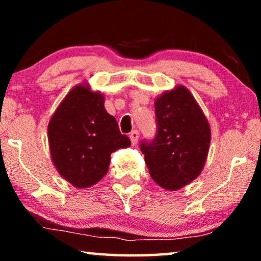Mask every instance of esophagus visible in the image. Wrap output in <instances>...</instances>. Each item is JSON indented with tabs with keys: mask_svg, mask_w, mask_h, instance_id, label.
Returning <instances> with one entry per match:
<instances>
[{
	"mask_svg": "<svg viewBox=\"0 0 261 261\" xmlns=\"http://www.w3.org/2000/svg\"><path fill=\"white\" fill-rule=\"evenodd\" d=\"M129 138H130L132 144H133V145H137V144H138V140H139V132H138V130H133V132H130Z\"/></svg>",
	"mask_w": 261,
	"mask_h": 261,
	"instance_id": "1",
	"label": "esophagus"
}]
</instances>
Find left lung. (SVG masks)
<instances>
[{"instance_id": "8db88e82", "label": "left lung", "mask_w": 261, "mask_h": 261, "mask_svg": "<svg viewBox=\"0 0 261 261\" xmlns=\"http://www.w3.org/2000/svg\"><path fill=\"white\" fill-rule=\"evenodd\" d=\"M156 135L142 141L141 152L152 179L169 191L179 190L201 174L209 152L210 126L201 107L183 85L154 101Z\"/></svg>"}]
</instances>
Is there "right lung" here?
Listing matches in <instances>:
<instances>
[{
  "label": "right lung",
  "instance_id": "1",
  "mask_svg": "<svg viewBox=\"0 0 261 261\" xmlns=\"http://www.w3.org/2000/svg\"><path fill=\"white\" fill-rule=\"evenodd\" d=\"M47 137L53 165L78 189L101 180L108 172L110 154L130 146L115 117L107 113L105 96L88 83L76 85L60 102L48 122Z\"/></svg>",
  "mask_w": 261,
  "mask_h": 261
}]
</instances>
